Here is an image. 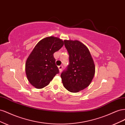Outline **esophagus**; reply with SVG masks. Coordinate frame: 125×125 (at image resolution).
<instances>
[{"mask_svg":"<svg viewBox=\"0 0 125 125\" xmlns=\"http://www.w3.org/2000/svg\"><path fill=\"white\" fill-rule=\"evenodd\" d=\"M58 69H59V73H61L62 71V66H58Z\"/></svg>","mask_w":125,"mask_h":125,"instance_id":"1","label":"esophagus"}]
</instances>
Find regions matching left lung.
<instances>
[{
    "instance_id": "1",
    "label": "left lung",
    "mask_w": 125,
    "mask_h": 125,
    "mask_svg": "<svg viewBox=\"0 0 125 125\" xmlns=\"http://www.w3.org/2000/svg\"><path fill=\"white\" fill-rule=\"evenodd\" d=\"M64 43L69 55V65L60 77L68 91L77 93L91 83L95 74V65L88 48L83 43L71 40H65Z\"/></svg>"
}]
</instances>
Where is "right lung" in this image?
<instances>
[{"mask_svg":"<svg viewBox=\"0 0 125 125\" xmlns=\"http://www.w3.org/2000/svg\"><path fill=\"white\" fill-rule=\"evenodd\" d=\"M64 44L59 37L48 36L40 41L26 59L25 73L29 82L36 89H42L59 73L53 54Z\"/></svg>","mask_w":125,"mask_h":125,"instance_id":"obj_1","label":"right lung"}]
</instances>
